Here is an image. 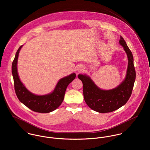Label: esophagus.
Instances as JSON below:
<instances>
[{
	"label": "esophagus",
	"instance_id": "34e87169",
	"mask_svg": "<svg viewBox=\"0 0 150 150\" xmlns=\"http://www.w3.org/2000/svg\"><path fill=\"white\" fill-rule=\"evenodd\" d=\"M83 70H84V67L83 66H80V67H79V68L77 69V71H78V72H81Z\"/></svg>",
	"mask_w": 150,
	"mask_h": 150
}]
</instances>
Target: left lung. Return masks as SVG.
Segmentation results:
<instances>
[{
    "label": "left lung",
    "instance_id": "8db88e82",
    "mask_svg": "<svg viewBox=\"0 0 150 150\" xmlns=\"http://www.w3.org/2000/svg\"><path fill=\"white\" fill-rule=\"evenodd\" d=\"M119 43L127 53L128 64L126 79L117 87L111 90H103L99 88L88 76L78 75L83 83L86 103L90 108L100 113L112 112L125 105L130 98L134 87L136 72L133 55L122 36H120Z\"/></svg>",
    "mask_w": 150,
    "mask_h": 150
}]
</instances>
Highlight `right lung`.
I'll list each match as a JSON object with an SVG mask.
<instances>
[{
  "label": "right lung",
  "instance_id": "1",
  "mask_svg": "<svg viewBox=\"0 0 150 150\" xmlns=\"http://www.w3.org/2000/svg\"><path fill=\"white\" fill-rule=\"evenodd\" d=\"M23 46L18 50L12 64V74L13 78L14 88L19 100L32 111L39 113H48L54 111L62 103L66 88L73 81L76 74L73 73L61 79L54 91L46 95H36L28 91L20 81L17 71V62L19 51Z\"/></svg>",
  "mask_w": 150,
  "mask_h": 150
}]
</instances>
